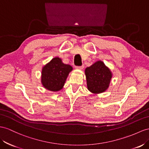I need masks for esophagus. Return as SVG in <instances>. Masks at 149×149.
<instances>
[{"label":"esophagus","mask_w":149,"mask_h":149,"mask_svg":"<svg viewBox=\"0 0 149 149\" xmlns=\"http://www.w3.org/2000/svg\"><path fill=\"white\" fill-rule=\"evenodd\" d=\"M84 67V65H82V66H76L75 67V68H77V69H79V70H82Z\"/></svg>","instance_id":"1"}]
</instances>
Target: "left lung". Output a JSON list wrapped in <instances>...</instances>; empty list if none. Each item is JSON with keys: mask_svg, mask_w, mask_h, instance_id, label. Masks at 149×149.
Here are the masks:
<instances>
[{"mask_svg": "<svg viewBox=\"0 0 149 149\" xmlns=\"http://www.w3.org/2000/svg\"><path fill=\"white\" fill-rule=\"evenodd\" d=\"M87 87L91 93L100 94L108 89L112 72L103 62L98 60L85 70Z\"/></svg>", "mask_w": 149, "mask_h": 149, "instance_id": "obj_1", "label": "left lung"}]
</instances>
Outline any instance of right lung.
Here are the masks:
<instances>
[{"label":"right lung","instance_id":"obj_1","mask_svg":"<svg viewBox=\"0 0 149 149\" xmlns=\"http://www.w3.org/2000/svg\"><path fill=\"white\" fill-rule=\"evenodd\" d=\"M73 68L65 64L59 57H55L42 68L41 82L48 91L57 92L62 89Z\"/></svg>","mask_w":149,"mask_h":149}]
</instances>
